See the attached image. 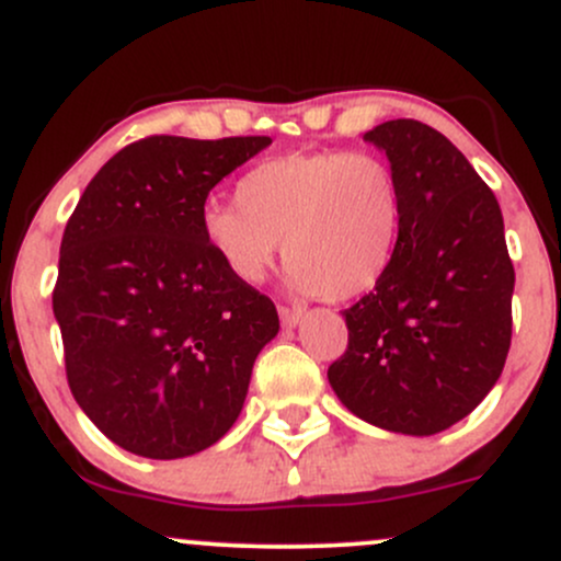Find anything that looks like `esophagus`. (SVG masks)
Wrapping results in <instances>:
<instances>
[{
    "label": "esophagus",
    "mask_w": 561,
    "mask_h": 561,
    "mask_svg": "<svg viewBox=\"0 0 561 561\" xmlns=\"http://www.w3.org/2000/svg\"><path fill=\"white\" fill-rule=\"evenodd\" d=\"M278 314H280L283 329H294V325H299V320H301L299 307H278Z\"/></svg>",
    "instance_id": "1"
}]
</instances>
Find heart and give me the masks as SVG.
<instances>
[{
    "instance_id": "heart-1",
    "label": "heart",
    "mask_w": 561,
    "mask_h": 561,
    "mask_svg": "<svg viewBox=\"0 0 561 561\" xmlns=\"http://www.w3.org/2000/svg\"><path fill=\"white\" fill-rule=\"evenodd\" d=\"M238 206H209L206 243L241 280H260L283 241L288 283L329 301L363 297L392 264L402 193L370 153H288L256 163L236 185Z\"/></svg>"
}]
</instances>
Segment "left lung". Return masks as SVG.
I'll return each mask as SVG.
<instances>
[{
  "mask_svg": "<svg viewBox=\"0 0 561 561\" xmlns=\"http://www.w3.org/2000/svg\"><path fill=\"white\" fill-rule=\"evenodd\" d=\"M400 182L402 222L379 286L344 310L336 398L368 424L430 437L469 416L512 347L514 264L501 206L448 137L413 118L365 131Z\"/></svg>",
  "mask_w": 561,
  "mask_h": 561,
  "instance_id": "8db88e82",
  "label": "left lung"
}]
</instances>
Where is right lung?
Instances as JSON below:
<instances>
[{
    "label": "right lung",
    "instance_id": "1",
    "mask_svg": "<svg viewBox=\"0 0 561 561\" xmlns=\"http://www.w3.org/2000/svg\"><path fill=\"white\" fill-rule=\"evenodd\" d=\"M270 142L145 137L94 174L68 219L53 291L68 387L135 456L172 461L225 437L280 329L201 228L211 187Z\"/></svg>",
    "mask_w": 561,
    "mask_h": 561
}]
</instances>
